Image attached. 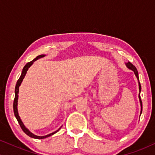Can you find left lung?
Returning a JSON list of instances; mask_svg holds the SVG:
<instances>
[{"instance_id": "left-lung-1", "label": "left lung", "mask_w": 155, "mask_h": 155, "mask_svg": "<svg viewBox=\"0 0 155 155\" xmlns=\"http://www.w3.org/2000/svg\"><path fill=\"white\" fill-rule=\"evenodd\" d=\"M126 65H127V67L129 69H130V70H132V71H134L135 75H136V76L137 77V79H138V81H139V78H138V71H137L136 68L135 67L132 63H130V62H128L127 63H126ZM138 85H139V91L140 92V90H141V86H140V84L139 81H138ZM139 99H140V106H141V111H140V114H141V112H142V101H141V99H140V94H139Z\"/></svg>"}]
</instances>
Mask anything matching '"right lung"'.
I'll return each mask as SVG.
<instances>
[{
  "label": "right lung",
  "instance_id": "1",
  "mask_svg": "<svg viewBox=\"0 0 155 155\" xmlns=\"http://www.w3.org/2000/svg\"><path fill=\"white\" fill-rule=\"evenodd\" d=\"M45 56V55L44 54H41V55H38V56H37L36 58H35L34 60H33L32 61L29 62V63H28L26 64L25 65V67L23 68V70H22V74H21L20 77H19V79H18V81H17V84H16V87H15V101H14V104H13V108H14V113H15V115L16 117V118H17V121H18L19 125H20L21 128L23 131H24L25 133H26L27 135H28V136L31 137V138H37V139H43V138H47V137L50 136H52L53 134H54L55 133L58 132L59 131V130H56L55 132L54 133H51L49 135H47V136H35V135L33 134V133L30 132L29 130H28V129L26 128L25 127V125L23 124L22 122L20 120V117H19V114H18V111H17V101H18V93H19V87L20 86L21 83H22L23 79H24L26 73H27V71H28V69L30 67H31V65L33 63V62L35 61L36 60H38V58H43V57Z\"/></svg>",
  "mask_w": 155,
  "mask_h": 155
}]
</instances>
